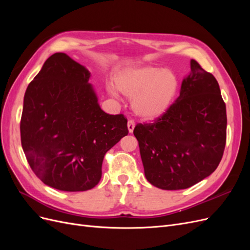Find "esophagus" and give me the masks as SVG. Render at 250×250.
<instances>
[{
    "label": "esophagus",
    "instance_id": "esophagus-1",
    "mask_svg": "<svg viewBox=\"0 0 250 250\" xmlns=\"http://www.w3.org/2000/svg\"><path fill=\"white\" fill-rule=\"evenodd\" d=\"M134 126H135V123H134L133 120H129V121H128L127 127H128V131H129L130 133H132V131H133V129H134Z\"/></svg>",
    "mask_w": 250,
    "mask_h": 250
}]
</instances>
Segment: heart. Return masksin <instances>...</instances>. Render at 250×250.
Instances as JSON below:
<instances>
[{"label":"heart","mask_w":250,"mask_h":250,"mask_svg":"<svg viewBox=\"0 0 250 250\" xmlns=\"http://www.w3.org/2000/svg\"><path fill=\"white\" fill-rule=\"evenodd\" d=\"M116 86L132 99L137 115L154 120L168 110L177 92V79L173 73L155 66H142L120 73Z\"/></svg>","instance_id":"obj_1"}]
</instances>
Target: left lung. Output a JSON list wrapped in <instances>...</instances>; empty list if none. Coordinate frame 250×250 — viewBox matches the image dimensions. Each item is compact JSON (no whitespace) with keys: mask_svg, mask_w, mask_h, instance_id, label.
<instances>
[{"mask_svg":"<svg viewBox=\"0 0 250 250\" xmlns=\"http://www.w3.org/2000/svg\"><path fill=\"white\" fill-rule=\"evenodd\" d=\"M226 124L216 78L192 59L175 102L153 123L134 127L147 180L163 190H183L209 176L223 156Z\"/></svg>","mask_w":250,"mask_h":250,"instance_id":"1","label":"left lung"}]
</instances>
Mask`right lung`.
I'll return each instance as SVG.
<instances>
[{
	"label": "right lung",
	"instance_id": "add662e5",
	"mask_svg": "<svg viewBox=\"0 0 250 250\" xmlns=\"http://www.w3.org/2000/svg\"><path fill=\"white\" fill-rule=\"evenodd\" d=\"M89 77L84 66L55 53L25 93L22 150L35 175L60 191H87L98 185L105 153L128 134L124 115L100 108Z\"/></svg>",
	"mask_w": 250,
	"mask_h": 250
}]
</instances>
